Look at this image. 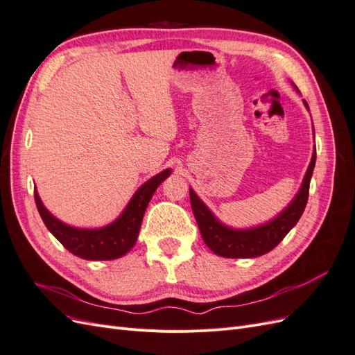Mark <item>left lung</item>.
Returning a JSON list of instances; mask_svg holds the SVG:
<instances>
[{"instance_id": "obj_1", "label": "left lung", "mask_w": 355, "mask_h": 355, "mask_svg": "<svg viewBox=\"0 0 355 355\" xmlns=\"http://www.w3.org/2000/svg\"><path fill=\"white\" fill-rule=\"evenodd\" d=\"M293 87L297 90L295 84ZM304 105L309 111L306 101H304ZM314 167L315 148L313 157H311V163L308 166L305 178L302 180V185H300L297 194L295 196L292 202L270 222L259 225V227L245 230L231 228L228 225L222 223L216 216H214L213 211L206 206V204L200 200V197L196 194V191L189 188L191 207L192 211H194V216L198 223L204 243L207 244V247L213 253H216L218 256L222 257H244V259H249V257H257L271 252L274 247L278 245V243L286 237L288 231L295 227L300 216H302L308 201L309 182L311 176H313Z\"/></svg>"}]
</instances>
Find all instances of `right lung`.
Listing matches in <instances>:
<instances>
[{"instance_id": "add662e5", "label": "right lung", "mask_w": 355, "mask_h": 355, "mask_svg": "<svg viewBox=\"0 0 355 355\" xmlns=\"http://www.w3.org/2000/svg\"><path fill=\"white\" fill-rule=\"evenodd\" d=\"M170 175L171 168H166L146 180L135 192V196L128 201L120 216L102 228L89 230L71 227V225L53 216L44 207L37 188L34 189V197L42 222L65 249L85 261H112L133 249L148 204L157 188L161 185V182L166 180Z\"/></svg>"}]
</instances>
